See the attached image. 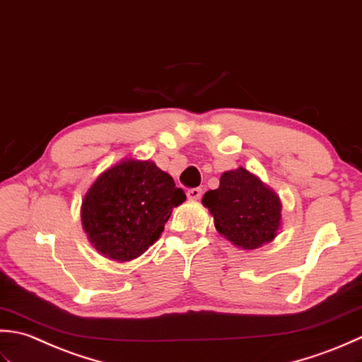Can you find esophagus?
Listing matches in <instances>:
<instances>
[{"instance_id": "esophagus-1", "label": "esophagus", "mask_w": 362, "mask_h": 362, "mask_svg": "<svg viewBox=\"0 0 362 362\" xmlns=\"http://www.w3.org/2000/svg\"><path fill=\"white\" fill-rule=\"evenodd\" d=\"M187 198L190 202H197V200H200L202 198V189H198V187H195V189H189L187 190Z\"/></svg>"}]
</instances>
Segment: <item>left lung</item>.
<instances>
[{
	"label": "left lung",
	"instance_id": "1",
	"mask_svg": "<svg viewBox=\"0 0 362 362\" xmlns=\"http://www.w3.org/2000/svg\"><path fill=\"white\" fill-rule=\"evenodd\" d=\"M220 235L242 250H256L276 238L281 226V200L274 189L247 168L220 176L218 189L202 200Z\"/></svg>",
	"mask_w": 362,
	"mask_h": 362
}]
</instances>
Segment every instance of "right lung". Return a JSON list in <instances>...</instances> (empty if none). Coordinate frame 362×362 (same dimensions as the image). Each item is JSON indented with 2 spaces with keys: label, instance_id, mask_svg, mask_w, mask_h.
<instances>
[{
  "label": "right lung",
  "instance_id": "right-lung-1",
  "mask_svg": "<svg viewBox=\"0 0 362 362\" xmlns=\"http://www.w3.org/2000/svg\"><path fill=\"white\" fill-rule=\"evenodd\" d=\"M182 202V189L153 160L124 158L88 187L81 204V222L100 255L128 262L160 238L173 208Z\"/></svg>",
  "mask_w": 362,
  "mask_h": 362
}]
</instances>
